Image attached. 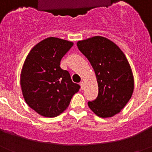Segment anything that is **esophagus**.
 I'll return each instance as SVG.
<instances>
[{
    "label": "esophagus",
    "instance_id": "obj_1",
    "mask_svg": "<svg viewBox=\"0 0 152 152\" xmlns=\"http://www.w3.org/2000/svg\"><path fill=\"white\" fill-rule=\"evenodd\" d=\"M80 88H81V89H84V81H80Z\"/></svg>",
    "mask_w": 152,
    "mask_h": 152
}]
</instances>
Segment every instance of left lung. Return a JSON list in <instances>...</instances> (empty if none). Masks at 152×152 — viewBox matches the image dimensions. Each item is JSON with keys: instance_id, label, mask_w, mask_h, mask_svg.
<instances>
[{"instance_id": "1", "label": "left lung", "mask_w": 152, "mask_h": 152, "mask_svg": "<svg viewBox=\"0 0 152 152\" xmlns=\"http://www.w3.org/2000/svg\"><path fill=\"white\" fill-rule=\"evenodd\" d=\"M78 49L90 61L98 83V95L88 107L102 118L119 113L130 100L134 89L131 67L122 50L102 36L78 41Z\"/></svg>"}]
</instances>
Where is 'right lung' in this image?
Listing matches in <instances>:
<instances>
[{
	"label": "right lung",
	"mask_w": 152,
	"mask_h": 152,
	"mask_svg": "<svg viewBox=\"0 0 152 152\" xmlns=\"http://www.w3.org/2000/svg\"><path fill=\"white\" fill-rule=\"evenodd\" d=\"M72 45L73 42L61 39H45L31 49L24 61L20 75L23 95L28 106L41 116H58L80 89L69 72L60 67Z\"/></svg>",
	"instance_id": "obj_1"
}]
</instances>
